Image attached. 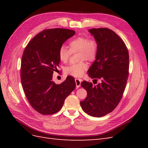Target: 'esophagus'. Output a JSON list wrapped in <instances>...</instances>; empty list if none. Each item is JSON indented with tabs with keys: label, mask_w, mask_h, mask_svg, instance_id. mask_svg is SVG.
Wrapping results in <instances>:
<instances>
[{
	"label": "esophagus",
	"mask_w": 148,
	"mask_h": 148,
	"mask_svg": "<svg viewBox=\"0 0 148 148\" xmlns=\"http://www.w3.org/2000/svg\"><path fill=\"white\" fill-rule=\"evenodd\" d=\"M75 83H76V86L77 88H79L81 85V82H82V79H79V78H75Z\"/></svg>",
	"instance_id": "1"
}]
</instances>
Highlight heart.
I'll return each instance as SVG.
<instances>
[{
    "label": "heart",
    "instance_id": "heart-1",
    "mask_svg": "<svg viewBox=\"0 0 148 148\" xmlns=\"http://www.w3.org/2000/svg\"><path fill=\"white\" fill-rule=\"evenodd\" d=\"M69 49L61 46L59 51V56L61 61L66 62L70 59L71 53L79 52L77 64H70L65 68V73L75 77H79L88 68V65L84 61L95 60L98 52V43L95 39H89L85 36H78L69 43Z\"/></svg>",
    "mask_w": 148,
    "mask_h": 148
}]
</instances>
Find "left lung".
<instances>
[{
    "label": "left lung",
    "instance_id": "obj_1",
    "mask_svg": "<svg viewBox=\"0 0 148 148\" xmlns=\"http://www.w3.org/2000/svg\"><path fill=\"white\" fill-rule=\"evenodd\" d=\"M89 32L98 43V52L88 73L94 84L97 80L100 83H81L87 97L80 105L88 115L101 117L113 111L123 96L129 73V54L123 40L112 30L92 28Z\"/></svg>",
    "mask_w": 148,
    "mask_h": 148
}]
</instances>
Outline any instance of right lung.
<instances>
[{
  "label": "right lung",
  "mask_w": 148,
  "mask_h": 148,
  "mask_svg": "<svg viewBox=\"0 0 148 148\" xmlns=\"http://www.w3.org/2000/svg\"><path fill=\"white\" fill-rule=\"evenodd\" d=\"M75 34V31L68 29H44L25 49L20 69L22 86L31 106L42 115L59 112L75 88L71 76L59 84L52 80L53 71L60 63L59 49Z\"/></svg>",
  "instance_id": "obj_1"
}]
</instances>
